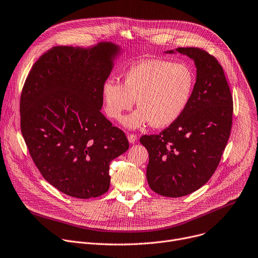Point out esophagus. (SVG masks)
<instances>
[{"mask_svg": "<svg viewBox=\"0 0 258 258\" xmlns=\"http://www.w3.org/2000/svg\"><path fill=\"white\" fill-rule=\"evenodd\" d=\"M128 141L130 144H134L137 141V136L135 134H128Z\"/></svg>", "mask_w": 258, "mask_h": 258, "instance_id": "esophagus-1", "label": "esophagus"}]
</instances>
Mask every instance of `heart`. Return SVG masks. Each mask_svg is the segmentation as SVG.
Masks as SVG:
<instances>
[{
  "mask_svg": "<svg viewBox=\"0 0 258 258\" xmlns=\"http://www.w3.org/2000/svg\"><path fill=\"white\" fill-rule=\"evenodd\" d=\"M194 88V73L184 63L165 60H143L124 74L123 84L108 79L102 86L106 114L120 120L132 108H138L123 120L131 129L151 123L162 128L174 123L186 109Z\"/></svg>",
  "mask_w": 258,
  "mask_h": 258,
  "instance_id": "obj_1",
  "label": "heart"
}]
</instances>
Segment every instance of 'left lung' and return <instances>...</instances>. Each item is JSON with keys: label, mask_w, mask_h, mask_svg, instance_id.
Masks as SVG:
<instances>
[{"label": "left lung", "mask_w": 258, "mask_h": 258, "mask_svg": "<svg viewBox=\"0 0 258 258\" xmlns=\"http://www.w3.org/2000/svg\"><path fill=\"white\" fill-rule=\"evenodd\" d=\"M175 51L189 56L196 67L190 101L174 123L140 140L149 152V186L166 197L188 195L211 179L228 142L233 111L225 74L216 57L197 47Z\"/></svg>", "instance_id": "left-lung-1"}]
</instances>
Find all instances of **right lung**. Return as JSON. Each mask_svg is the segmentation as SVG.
Here are the masks:
<instances>
[{
    "instance_id": "1",
    "label": "right lung",
    "mask_w": 258,
    "mask_h": 258,
    "mask_svg": "<svg viewBox=\"0 0 258 258\" xmlns=\"http://www.w3.org/2000/svg\"><path fill=\"white\" fill-rule=\"evenodd\" d=\"M121 47L100 42L54 46L33 65L21 96V128L44 179L87 200L109 189V164L125 153V133L100 111L102 86Z\"/></svg>"
}]
</instances>
